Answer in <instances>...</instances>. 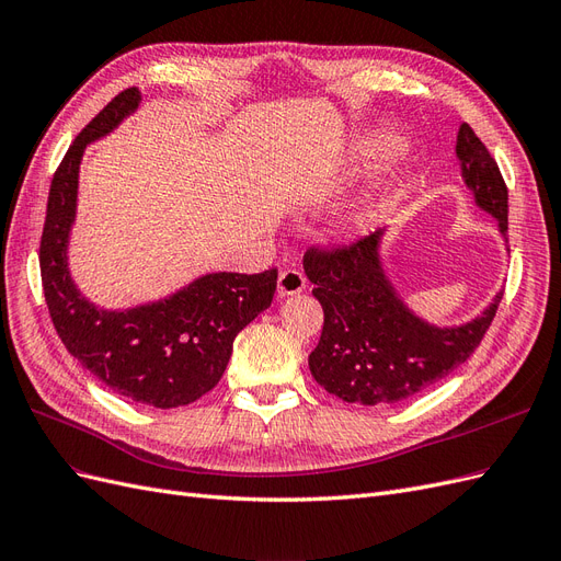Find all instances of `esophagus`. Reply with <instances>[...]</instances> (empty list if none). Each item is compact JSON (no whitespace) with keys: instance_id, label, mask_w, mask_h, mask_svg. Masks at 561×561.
Returning <instances> with one entry per match:
<instances>
[{"instance_id":"obj_1","label":"esophagus","mask_w":561,"mask_h":561,"mask_svg":"<svg viewBox=\"0 0 561 561\" xmlns=\"http://www.w3.org/2000/svg\"><path fill=\"white\" fill-rule=\"evenodd\" d=\"M306 289V275L296 267H286L282 270V275L277 279V296L279 298H289L296 296Z\"/></svg>"}]
</instances>
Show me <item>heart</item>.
<instances>
[{"label":"heart","mask_w":561,"mask_h":561,"mask_svg":"<svg viewBox=\"0 0 561 561\" xmlns=\"http://www.w3.org/2000/svg\"><path fill=\"white\" fill-rule=\"evenodd\" d=\"M392 146H394V138H390V136L369 138L357 150L355 164H366L374 154L388 150ZM399 175H402V164H399V159H390V162L374 175L369 187H366L355 199V204L350 206V211L343 214V218L339 220V232L357 234L366 226V222L374 218V214L380 209V204L392 195V190L399 183Z\"/></svg>","instance_id":"1"}]
</instances>
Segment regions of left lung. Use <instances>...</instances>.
Here are the masks:
<instances>
[{
  "label": "left lung",
  "instance_id": "8db88e82",
  "mask_svg": "<svg viewBox=\"0 0 561 561\" xmlns=\"http://www.w3.org/2000/svg\"><path fill=\"white\" fill-rule=\"evenodd\" d=\"M460 179L477 209L495 220L507 249V187L499 164L460 124L456 138ZM386 228L355 247L302 259L312 296L322 302L324 329L308 357L312 378L350 404H397L449 376L484 339L503 291L462 324H435L415 312L382 261Z\"/></svg>",
  "mask_w": 561,
  "mask_h": 561
}]
</instances>
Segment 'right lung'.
<instances>
[{
	"label": "right lung",
	"mask_w": 561,
	"mask_h": 561,
	"mask_svg": "<svg viewBox=\"0 0 561 561\" xmlns=\"http://www.w3.org/2000/svg\"><path fill=\"white\" fill-rule=\"evenodd\" d=\"M140 89L115 95L75 138L51 181L39 247L44 298L70 355L103 386L136 404L175 409L214 390L237 333L270 308L277 267L261 275L206 272L173 294L134 308H101L70 272L79 167L87 146L140 107Z\"/></svg>",
	"instance_id": "right-lung-1"
}]
</instances>
